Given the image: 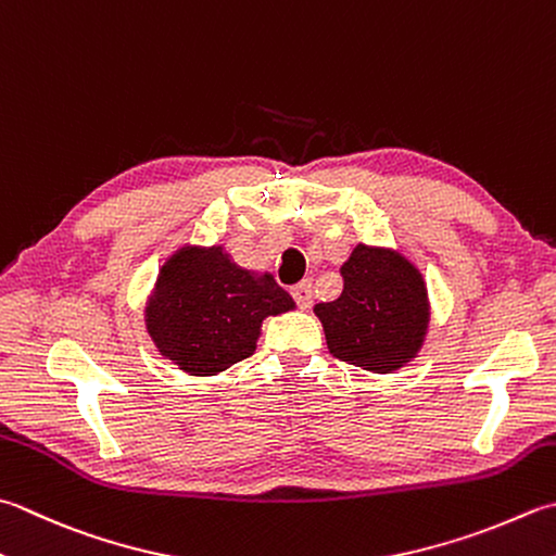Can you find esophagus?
I'll return each instance as SVG.
<instances>
[{"instance_id":"esophagus-1","label":"esophagus","mask_w":556,"mask_h":556,"mask_svg":"<svg viewBox=\"0 0 556 556\" xmlns=\"http://www.w3.org/2000/svg\"><path fill=\"white\" fill-rule=\"evenodd\" d=\"M291 296H293V301H296L303 311L311 308V303H313L311 281H299L296 287H291Z\"/></svg>"}]
</instances>
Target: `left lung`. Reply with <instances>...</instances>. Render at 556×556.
<instances>
[{"label":"left lung","mask_w":556,"mask_h":556,"mask_svg":"<svg viewBox=\"0 0 556 556\" xmlns=\"http://www.w3.org/2000/svg\"><path fill=\"white\" fill-rule=\"evenodd\" d=\"M340 271V299L313 308L330 354L374 374L409 364L427 340L431 315L417 265L400 250L356 243Z\"/></svg>","instance_id":"left-lung-1"}]
</instances>
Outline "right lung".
Wrapping results in <instances>:
<instances>
[{
  "label": "right lung",
  "instance_id": "right-lung-1",
  "mask_svg": "<svg viewBox=\"0 0 556 556\" xmlns=\"http://www.w3.org/2000/svg\"><path fill=\"white\" fill-rule=\"evenodd\" d=\"M293 308L269 271L236 265L224 245H182L159 269L144 323L180 371L216 376L255 352L265 318Z\"/></svg>",
  "mask_w": 556,
  "mask_h": 556
}]
</instances>
